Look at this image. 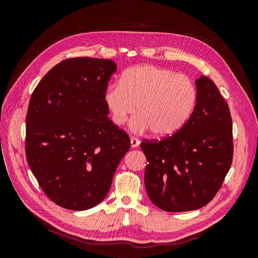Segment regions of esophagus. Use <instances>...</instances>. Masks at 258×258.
Masks as SVG:
<instances>
[{
	"label": "esophagus",
	"mask_w": 258,
	"mask_h": 258,
	"mask_svg": "<svg viewBox=\"0 0 258 258\" xmlns=\"http://www.w3.org/2000/svg\"><path fill=\"white\" fill-rule=\"evenodd\" d=\"M130 143H131V147L132 148H136V147L139 146L140 141H139V139H137V138H131L130 139Z\"/></svg>",
	"instance_id": "34e87169"
}]
</instances>
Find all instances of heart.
I'll return each mask as SVG.
<instances>
[{
	"label": "heart",
	"mask_w": 258,
	"mask_h": 258,
	"mask_svg": "<svg viewBox=\"0 0 258 258\" xmlns=\"http://www.w3.org/2000/svg\"><path fill=\"white\" fill-rule=\"evenodd\" d=\"M197 97L196 85L188 76L144 64L128 69L120 83L108 86L104 101L116 126H122L138 110L130 129L137 134L152 130L163 138L176 134L189 119Z\"/></svg>",
	"instance_id": "obj_1"
}]
</instances>
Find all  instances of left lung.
Returning a JSON list of instances; mask_svg holds the SVG:
<instances>
[{"instance_id":"left-lung-1","label":"left lung","mask_w":258,"mask_h":258,"mask_svg":"<svg viewBox=\"0 0 258 258\" xmlns=\"http://www.w3.org/2000/svg\"><path fill=\"white\" fill-rule=\"evenodd\" d=\"M197 103L176 134L143 141L145 188L153 204L167 212L208 205L220 190L233 155L229 107L207 76L196 80Z\"/></svg>"}]
</instances>
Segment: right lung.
<instances>
[{
  "instance_id": "add662e5",
  "label": "right lung",
  "mask_w": 258,
  "mask_h": 258,
  "mask_svg": "<svg viewBox=\"0 0 258 258\" xmlns=\"http://www.w3.org/2000/svg\"><path fill=\"white\" fill-rule=\"evenodd\" d=\"M116 69L108 59H67L43 77L31 96L27 160L46 196L64 209L99 205L130 148L128 135L108 119L104 101Z\"/></svg>"
}]
</instances>
